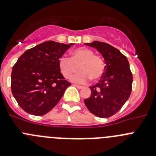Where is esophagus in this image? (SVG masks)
I'll list each match as a JSON object with an SVG mask.
<instances>
[{
	"label": "esophagus",
	"instance_id": "34e87169",
	"mask_svg": "<svg viewBox=\"0 0 156 156\" xmlns=\"http://www.w3.org/2000/svg\"><path fill=\"white\" fill-rule=\"evenodd\" d=\"M74 85V86H75V87H77V88H79V89H81V88H83V87H82V86H81V85H76V84H74V85Z\"/></svg>",
	"mask_w": 156,
	"mask_h": 156
}]
</instances>
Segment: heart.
Segmentation results:
<instances>
[{"mask_svg": "<svg viewBox=\"0 0 156 156\" xmlns=\"http://www.w3.org/2000/svg\"><path fill=\"white\" fill-rule=\"evenodd\" d=\"M59 68L66 78H70L74 73L81 70L71 78L73 81L84 83L88 80L98 81L105 73V63L101 56L94 54L88 47H78L71 51V57L62 56L59 58Z\"/></svg>", "mask_w": 156, "mask_h": 156, "instance_id": "b5f03b06", "label": "heart"}]
</instances>
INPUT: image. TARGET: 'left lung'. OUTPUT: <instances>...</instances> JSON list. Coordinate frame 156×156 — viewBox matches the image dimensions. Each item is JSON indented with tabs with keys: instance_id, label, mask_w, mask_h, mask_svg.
<instances>
[{
	"instance_id": "8db88e82",
	"label": "left lung",
	"mask_w": 156,
	"mask_h": 156,
	"mask_svg": "<svg viewBox=\"0 0 156 156\" xmlns=\"http://www.w3.org/2000/svg\"><path fill=\"white\" fill-rule=\"evenodd\" d=\"M97 49L105 60V73L99 81L90 86V97L84 100L88 109L98 117L107 118L124 105L132 89L133 76L127 57L106 43H85Z\"/></svg>"
}]
</instances>
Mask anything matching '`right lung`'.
I'll use <instances>...</instances> for the list:
<instances>
[{
  "label": "right lung",
  "mask_w": 156,
  "mask_h": 156,
  "mask_svg": "<svg viewBox=\"0 0 156 156\" xmlns=\"http://www.w3.org/2000/svg\"><path fill=\"white\" fill-rule=\"evenodd\" d=\"M73 45L47 41L26 50L13 66L11 88L24 111L43 116L50 111L71 85L59 68V58Z\"/></svg>",
  "instance_id": "right-lung-1"
}]
</instances>
